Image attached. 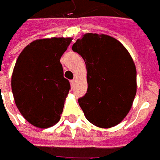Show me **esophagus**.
<instances>
[{
  "instance_id": "esophagus-1",
  "label": "esophagus",
  "mask_w": 160,
  "mask_h": 160,
  "mask_svg": "<svg viewBox=\"0 0 160 160\" xmlns=\"http://www.w3.org/2000/svg\"><path fill=\"white\" fill-rule=\"evenodd\" d=\"M74 84H75V80H73L70 81V85H71V87H72V88L74 87Z\"/></svg>"
}]
</instances>
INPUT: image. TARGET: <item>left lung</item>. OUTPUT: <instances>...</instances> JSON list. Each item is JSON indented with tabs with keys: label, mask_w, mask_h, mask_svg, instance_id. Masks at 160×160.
<instances>
[{
	"label": "left lung",
	"mask_w": 160,
	"mask_h": 160,
	"mask_svg": "<svg viewBox=\"0 0 160 160\" xmlns=\"http://www.w3.org/2000/svg\"><path fill=\"white\" fill-rule=\"evenodd\" d=\"M87 66V92L79 99L85 117L103 128L120 123L137 90L136 68L127 49L105 34L87 33L72 47Z\"/></svg>",
	"instance_id": "obj_1"
}]
</instances>
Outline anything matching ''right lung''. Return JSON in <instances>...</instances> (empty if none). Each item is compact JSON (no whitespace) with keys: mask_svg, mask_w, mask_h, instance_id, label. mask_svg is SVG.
Returning a JSON list of instances; mask_svg holds the SVG:
<instances>
[{"mask_svg":"<svg viewBox=\"0 0 160 160\" xmlns=\"http://www.w3.org/2000/svg\"><path fill=\"white\" fill-rule=\"evenodd\" d=\"M72 38L33 41L19 54L11 80L15 104L33 126L47 128L59 122L70 89L60 59Z\"/></svg>","mask_w":160,"mask_h":160,"instance_id":"right-lung-1","label":"right lung"}]
</instances>
